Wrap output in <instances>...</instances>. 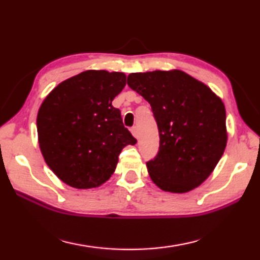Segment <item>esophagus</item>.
Returning a JSON list of instances; mask_svg holds the SVG:
<instances>
[{
  "mask_svg": "<svg viewBox=\"0 0 260 260\" xmlns=\"http://www.w3.org/2000/svg\"><path fill=\"white\" fill-rule=\"evenodd\" d=\"M131 132H132V134L134 135V138H136V139L139 138V129H138V126H133V127H132Z\"/></svg>",
  "mask_w": 260,
  "mask_h": 260,
  "instance_id": "esophagus-1",
  "label": "esophagus"
}]
</instances>
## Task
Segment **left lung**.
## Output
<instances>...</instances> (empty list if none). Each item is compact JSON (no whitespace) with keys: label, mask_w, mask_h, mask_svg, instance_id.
Returning a JSON list of instances; mask_svg holds the SVG:
<instances>
[{"label":"left lung","mask_w":260,"mask_h":260,"mask_svg":"<svg viewBox=\"0 0 260 260\" xmlns=\"http://www.w3.org/2000/svg\"><path fill=\"white\" fill-rule=\"evenodd\" d=\"M127 85L151 105L159 132V150L147 161L153 183L178 193L199 187L226 148L221 99L180 70L131 73Z\"/></svg>","instance_id":"left-lung-1"}]
</instances>
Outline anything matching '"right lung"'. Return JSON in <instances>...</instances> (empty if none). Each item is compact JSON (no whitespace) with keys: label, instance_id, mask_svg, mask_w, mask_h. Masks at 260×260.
I'll return each mask as SVG.
<instances>
[{"label":"right lung","instance_id":"right-lung-1","mask_svg":"<svg viewBox=\"0 0 260 260\" xmlns=\"http://www.w3.org/2000/svg\"><path fill=\"white\" fill-rule=\"evenodd\" d=\"M122 72L88 70L60 82L38 112L39 146L47 165L73 188L108 181L118 156L135 138L112 101L124 89Z\"/></svg>","mask_w":260,"mask_h":260}]
</instances>
